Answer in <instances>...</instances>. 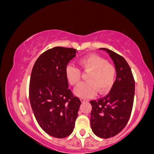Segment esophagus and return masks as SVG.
<instances>
[{"instance_id": "esophagus-1", "label": "esophagus", "mask_w": 154, "mask_h": 154, "mask_svg": "<svg viewBox=\"0 0 154 154\" xmlns=\"http://www.w3.org/2000/svg\"><path fill=\"white\" fill-rule=\"evenodd\" d=\"M81 101H82V103H84V102L88 101V100L85 99V98H81Z\"/></svg>"}]
</instances>
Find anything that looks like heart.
Wrapping results in <instances>:
<instances>
[{
    "label": "heart",
    "instance_id": "1",
    "mask_svg": "<svg viewBox=\"0 0 154 154\" xmlns=\"http://www.w3.org/2000/svg\"><path fill=\"white\" fill-rule=\"evenodd\" d=\"M78 65L81 70L90 72L86 77L88 82L81 83L75 88V93L77 96L90 98L95 94L97 89L100 94H103L112 87L116 78V69L105 59L98 55L90 54L79 59ZM65 75L72 86L77 85L80 82V72L73 65H67Z\"/></svg>",
    "mask_w": 154,
    "mask_h": 154
}]
</instances>
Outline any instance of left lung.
I'll use <instances>...</instances> for the list:
<instances>
[{
    "label": "left lung",
    "mask_w": 154,
    "mask_h": 154,
    "mask_svg": "<svg viewBox=\"0 0 154 154\" xmlns=\"http://www.w3.org/2000/svg\"><path fill=\"white\" fill-rule=\"evenodd\" d=\"M116 69V77L111 91L98 100H91L92 131L101 138L117 135L130 119L135 95V80L131 69L122 56L107 48Z\"/></svg>",
    "instance_id": "obj_1"
}]
</instances>
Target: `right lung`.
I'll return each mask as SVG.
<instances>
[{
    "label": "right lung",
    "mask_w": 154,
    "mask_h": 154,
    "mask_svg": "<svg viewBox=\"0 0 154 154\" xmlns=\"http://www.w3.org/2000/svg\"><path fill=\"white\" fill-rule=\"evenodd\" d=\"M77 50L55 47L35 61L30 76L29 96L35 119L44 132L63 138L73 132L81 101L69 89L66 67Z\"/></svg>",
    "instance_id": "1"
}]
</instances>
